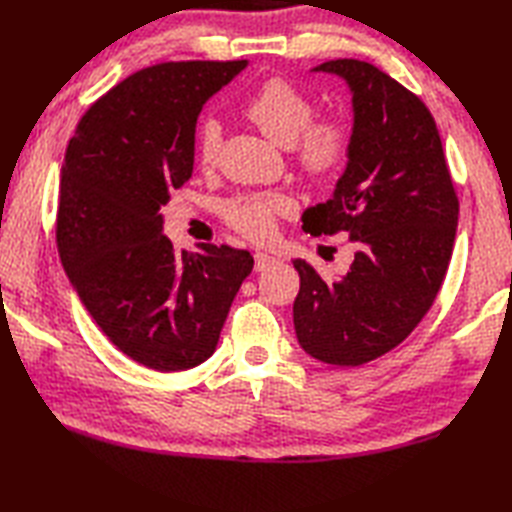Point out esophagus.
Here are the masks:
<instances>
[{
	"label": "esophagus",
	"mask_w": 512,
	"mask_h": 512,
	"mask_svg": "<svg viewBox=\"0 0 512 512\" xmlns=\"http://www.w3.org/2000/svg\"><path fill=\"white\" fill-rule=\"evenodd\" d=\"M276 263H278V258L267 254V252H256L254 254V269L256 271H265L269 267H274Z\"/></svg>",
	"instance_id": "34e87169"
}]
</instances>
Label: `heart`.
<instances>
[{
    "label": "heart",
    "instance_id": "heart-1",
    "mask_svg": "<svg viewBox=\"0 0 512 512\" xmlns=\"http://www.w3.org/2000/svg\"><path fill=\"white\" fill-rule=\"evenodd\" d=\"M243 113L271 140L289 146L300 173L324 184L342 175L355 149V127L344 116L315 118L317 102L289 78L271 76L243 102ZM223 142L221 124L206 118L197 129L195 151L201 166H214ZM298 210L295 199L280 190L245 192L223 206L225 223L249 241H267L280 219Z\"/></svg>",
    "mask_w": 512,
    "mask_h": 512
}]
</instances>
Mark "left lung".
Wrapping results in <instances>:
<instances>
[{
	"label": "left lung",
	"mask_w": 512,
	"mask_h": 512,
	"mask_svg": "<svg viewBox=\"0 0 512 512\" xmlns=\"http://www.w3.org/2000/svg\"><path fill=\"white\" fill-rule=\"evenodd\" d=\"M346 78L355 149L333 199L304 212L311 236L344 232L355 260L344 278H322L293 260L300 346L331 366H363L405 342L436 302L456 241L460 201L427 105L372 63L326 61Z\"/></svg>",
	"instance_id": "obj_1"
}]
</instances>
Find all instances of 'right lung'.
Returning <instances> with one entry per match:
<instances>
[{"instance_id":"right-lung-1","label":"right lung","mask_w":512,"mask_h":512,"mask_svg":"<svg viewBox=\"0 0 512 512\" xmlns=\"http://www.w3.org/2000/svg\"><path fill=\"white\" fill-rule=\"evenodd\" d=\"M247 61H168L124 78L65 151L56 247L78 298L124 355L195 368L219 344L254 258L230 245L177 252L162 236L170 192L192 177L197 116Z\"/></svg>"}]
</instances>
